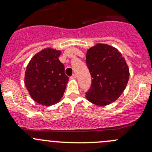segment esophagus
Returning a JSON list of instances; mask_svg holds the SVG:
<instances>
[{
    "instance_id": "1",
    "label": "esophagus",
    "mask_w": 152,
    "mask_h": 152,
    "mask_svg": "<svg viewBox=\"0 0 152 152\" xmlns=\"http://www.w3.org/2000/svg\"><path fill=\"white\" fill-rule=\"evenodd\" d=\"M76 77V75L75 74V73H73V74H72V76H70V78H71V79H75Z\"/></svg>"
}]
</instances>
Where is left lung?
Listing matches in <instances>:
<instances>
[{"label":"left lung","instance_id":"1","mask_svg":"<svg viewBox=\"0 0 152 152\" xmlns=\"http://www.w3.org/2000/svg\"><path fill=\"white\" fill-rule=\"evenodd\" d=\"M86 64L93 79L85 93L87 100L99 106L117 100L129 77V67L121 53L110 45L97 44L87 50Z\"/></svg>","mask_w":152,"mask_h":152}]
</instances>
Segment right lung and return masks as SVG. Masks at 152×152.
Listing matches in <instances>:
<instances>
[{
    "mask_svg": "<svg viewBox=\"0 0 152 152\" xmlns=\"http://www.w3.org/2000/svg\"><path fill=\"white\" fill-rule=\"evenodd\" d=\"M60 51L46 48L35 55L27 66L25 85L32 99L45 106L62 99L69 78L59 60Z\"/></svg>",
    "mask_w": 152,
    "mask_h": 152,
    "instance_id": "add662e5",
    "label": "right lung"
}]
</instances>
